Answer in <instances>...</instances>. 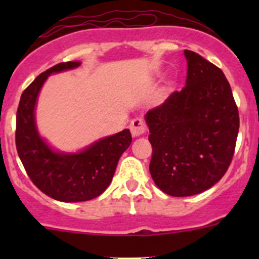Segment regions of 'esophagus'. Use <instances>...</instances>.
<instances>
[{
	"instance_id": "esophagus-1",
	"label": "esophagus",
	"mask_w": 259,
	"mask_h": 259,
	"mask_svg": "<svg viewBox=\"0 0 259 259\" xmlns=\"http://www.w3.org/2000/svg\"><path fill=\"white\" fill-rule=\"evenodd\" d=\"M130 132H132L133 137H140V135H143L146 132L145 122L140 117H135L130 122Z\"/></svg>"
}]
</instances>
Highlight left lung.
<instances>
[{
    "instance_id": "8db88e82",
    "label": "left lung",
    "mask_w": 259,
    "mask_h": 259,
    "mask_svg": "<svg viewBox=\"0 0 259 259\" xmlns=\"http://www.w3.org/2000/svg\"><path fill=\"white\" fill-rule=\"evenodd\" d=\"M187 83L145 115L151 178L173 197L209 189L228 170L239 130L238 108L223 71L185 50Z\"/></svg>"
}]
</instances>
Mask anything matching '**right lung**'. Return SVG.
I'll list each match as a JSON object with an SVG mask.
<instances>
[{
  "label": "right lung",
  "mask_w": 259,
  "mask_h": 259,
  "mask_svg": "<svg viewBox=\"0 0 259 259\" xmlns=\"http://www.w3.org/2000/svg\"><path fill=\"white\" fill-rule=\"evenodd\" d=\"M77 66L79 61L61 62L38 75L21 95L16 115V148L23 168L41 192L60 202H85L99 197L111 183L120 156L132 143V134L125 129L77 154H62L41 139L35 122L41 86L52 72Z\"/></svg>",
  "instance_id": "1"
}]
</instances>
